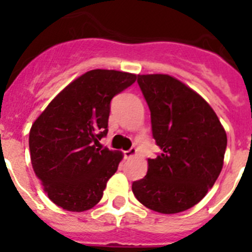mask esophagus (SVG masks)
Instances as JSON below:
<instances>
[{
	"mask_svg": "<svg viewBox=\"0 0 252 252\" xmlns=\"http://www.w3.org/2000/svg\"><path fill=\"white\" fill-rule=\"evenodd\" d=\"M136 149H133V148H131L130 150H126V151H124V155H125V158H126V159H131V158L132 157H135V155H136Z\"/></svg>",
	"mask_w": 252,
	"mask_h": 252,
	"instance_id": "esophagus-1",
	"label": "esophagus"
}]
</instances>
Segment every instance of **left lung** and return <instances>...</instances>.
Returning <instances> with one entry per match:
<instances>
[{
    "label": "left lung",
    "instance_id": "left-lung-1",
    "mask_svg": "<svg viewBox=\"0 0 252 252\" xmlns=\"http://www.w3.org/2000/svg\"><path fill=\"white\" fill-rule=\"evenodd\" d=\"M161 153L132 183L137 201L159 213L187 211L207 194L223 166L226 131L201 95L166 74L137 75Z\"/></svg>",
    "mask_w": 252,
    "mask_h": 252
}]
</instances>
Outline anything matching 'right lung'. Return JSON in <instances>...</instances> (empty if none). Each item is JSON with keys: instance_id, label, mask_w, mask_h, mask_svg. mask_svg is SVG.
<instances>
[{"instance_id": "add662e5", "label": "right lung", "mask_w": 252, "mask_h": 252, "mask_svg": "<svg viewBox=\"0 0 252 252\" xmlns=\"http://www.w3.org/2000/svg\"><path fill=\"white\" fill-rule=\"evenodd\" d=\"M131 73L94 69L64 88L32 124L31 164L51 202L82 212L101 201L122 153L99 146L111 101L135 83Z\"/></svg>"}]
</instances>
